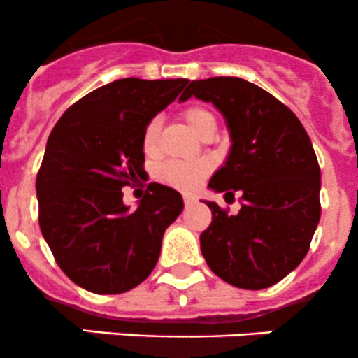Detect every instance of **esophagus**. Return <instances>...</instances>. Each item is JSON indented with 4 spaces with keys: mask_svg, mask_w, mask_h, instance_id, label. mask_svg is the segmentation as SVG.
<instances>
[{
    "mask_svg": "<svg viewBox=\"0 0 358 358\" xmlns=\"http://www.w3.org/2000/svg\"><path fill=\"white\" fill-rule=\"evenodd\" d=\"M191 203H194V196H189V194H184V205H191Z\"/></svg>",
    "mask_w": 358,
    "mask_h": 358,
    "instance_id": "obj_1",
    "label": "esophagus"
}]
</instances>
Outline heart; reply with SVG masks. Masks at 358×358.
<instances>
[{
	"label": "heart",
	"mask_w": 358,
	"mask_h": 358,
	"mask_svg": "<svg viewBox=\"0 0 358 358\" xmlns=\"http://www.w3.org/2000/svg\"><path fill=\"white\" fill-rule=\"evenodd\" d=\"M182 120L186 122V125L193 130L194 134H200V130L207 125V122H210L212 115L203 108H187L182 111ZM158 132H160V125H158L157 120H151L146 125L143 134V148L146 153H153L157 150L158 143ZM210 171V165L208 162L200 160V162H167L160 167L158 176L164 180L165 184L172 187H178V189L189 191L193 187H196L201 182V179L208 174Z\"/></svg>",
	"instance_id": "obj_1"
}]
</instances>
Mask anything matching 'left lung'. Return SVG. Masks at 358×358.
I'll return each instance as SVG.
<instances>
[{
  "label": "left lung",
  "instance_id": "1",
  "mask_svg": "<svg viewBox=\"0 0 358 358\" xmlns=\"http://www.w3.org/2000/svg\"><path fill=\"white\" fill-rule=\"evenodd\" d=\"M189 97L212 102L231 139L208 187L226 200L242 196L235 215L205 201L212 222L200 235L201 254L235 287L275 285L299 266L320 221V167L310 137L287 106L242 78L194 80L179 101Z\"/></svg>",
  "mask_w": 358,
  "mask_h": 358
}]
</instances>
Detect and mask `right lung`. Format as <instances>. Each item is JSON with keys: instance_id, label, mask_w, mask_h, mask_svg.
Segmentation results:
<instances>
[{"instance_id": "obj_1", "label": "right lung", "mask_w": 358, "mask_h": 358, "mask_svg": "<svg viewBox=\"0 0 358 358\" xmlns=\"http://www.w3.org/2000/svg\"><path fill=\"white\" fill-rule=\"evenodd\" d=\"M187 81L116 80L74 102L50 132L36 178L38 221L60 270L80 287L122 294L153 271L182 196L151 182L130 210L122 187L144 172L146 125Z\"/></svg>"}]
</instances>
